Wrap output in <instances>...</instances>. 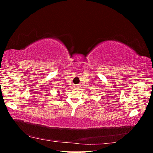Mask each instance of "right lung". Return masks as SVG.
Returning a JSON list of instances; mask_svg holds the SVG:
<instances>
[{
  "label": "right lung",
  "mask_w": 153,
  "mask_h": 153,
  "mask_svg": "<svg viewBox=\"0 0 153 153\" xmlns=\"http://www.w3.org/2000/svg\"><path fill=\"white\" fill-rule=\"evenodd\" d=\"M58 93H59V94H58V95L59 96V95H60V94H59V93H60V92H58Z\"/></svg>",
  "instance_id": "1"
}]
</instances>
